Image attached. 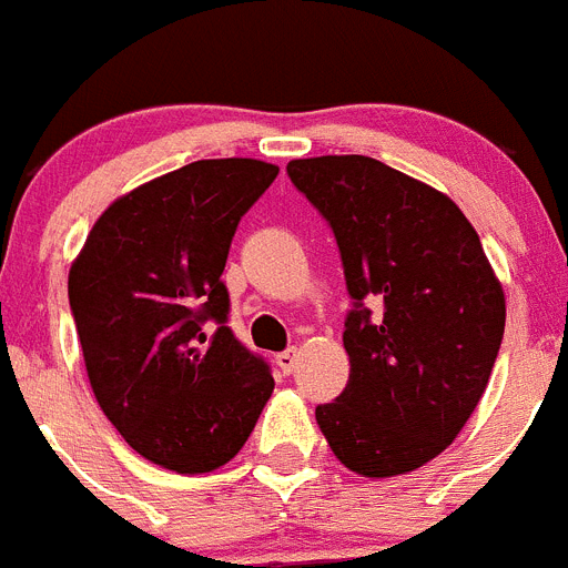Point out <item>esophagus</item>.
Returning <instances> with one entry per match:
<instances>
[{"instance_id":"obj_1","label":"esophagus","mask_w":568,"mask_h":568,"mask_svg":"<svg viewBox=\"0 0 568 568\" xmlns=\"http://www.w3.org/2000/svg\"><path fill=\"white\" fill-rule=\"evenodd\" d=\"M297 357H300L297 349L280 352V355H276V366H280V369H283L285 375H292V373H294V366H297Z\"/></svg>"}]
</instances>
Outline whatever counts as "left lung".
Returning <instances> with one entry per match:
<instances>
[{
	"instance_id": "8db88e82",
	"label": "left lung",
	"mask_w": 568,
	"mask_h": 568,
	"mask_svg": "<svg viewBox=\"0 0 568 568\" xmlns=\"http://www.w3.org/2000/svg\"><path fill=\"white\" fill-rule=\"evenodd\" d=\"M326 219L352 308L349 384L314 416L355 474L395 476L445 450L488 387L505 332L503 285L445 193L366 155L285 166Z\"/></svg>"
}]
</instances>
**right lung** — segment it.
Returning a JSON list of instances; mask_svg holds the SVG:
<instances>
[{
  "mask_svg": "<svg viewBox=\"0 0 568 568\" xmlns=\"http://www.w3.org/2000/svg\"><path fill=\"white\" fill-rule=\"evenodd\" d=\"M280 166L193 161L94 222L69 306L94 398L132 450L179 474L240 454L271 398V364L227 326L233 233Z\"/></svg>",
  "mask_w": 568,
  "mask_h": 568,
  "instance_id": "1",
  "label": "right lung"
}]
</instances>
